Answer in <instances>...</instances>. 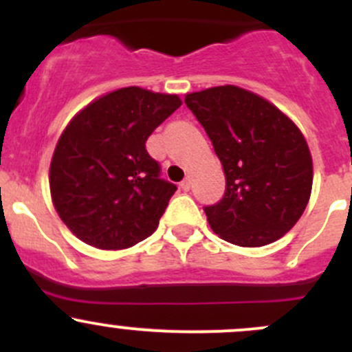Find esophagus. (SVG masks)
<instances>
[{
	"instance_id": "obj_1",
	"label": "esophagus",
	"mask_w": 352,
	"mask_h": 352,
	"mask_svg": "<svg viewBox=\"0 0 352 352\" xmlns=\"http://www.w3.org/2000/svg\"><path fill=\"white\" fill-rule=\"evenodd\" d=\"M180 189H182L184 192H187V190L190 189V179L182 180V182H180Z\"/></svg>"
}]
</instances>
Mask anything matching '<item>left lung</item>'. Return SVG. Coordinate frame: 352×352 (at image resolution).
Segmentation results:
<instances>
[{
	"mask_svg": "<svg viewBox=\"0 0 352 352\" xmlns=\"http://www.w3.org/2000/svg\"><path fill=\"white\" fill-rule=\"evenodd\" d=\"M223 165L225 196L206 206L216 235L262 247L289 232L311 194L314 163L296 124L276 105L235 85L186 95Z\"/></svg>",
	"mask_w": 352,
	"mask_h": 352,
	"instance_id": "8db88e82",
	"label": "left lung"
}]
</instances>
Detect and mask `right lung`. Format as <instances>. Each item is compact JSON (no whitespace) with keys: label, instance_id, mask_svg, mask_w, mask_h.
Wrapping results in <instances>:
<instances>
[{"label":"right lung","instance_id":"1","mask_svg":"<svg viewBox=\"0 0 352 352\" xmlns=\"http://www.w3.org/2000/svg\"><path fill=\"white\" fill-rule=\"evenodd\" d=\"M182 105L177 95L119 88L76 113L49 168L59 218L81 242L120 250L148 239L177 190L160 179L146 140Z\"/></svg>","mask_w":352,"mask_h":352}]
</instances>
